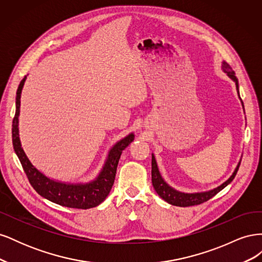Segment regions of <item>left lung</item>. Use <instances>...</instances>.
<instances>
[{"label": "left lung", "instance_id": "8db88e82", "mask_svg": "<svg viewBox=\"0 0 262 262\" xmlns=\"http://www.w3.org/2000/svg\"><path fill=\"white\" fill-rule=\"evenodd\" d=\"M222 70H223V72L226 73L227 76L231 78V80H233L235 82L237 94H238V97L242 100V98L239 96L238 80H237V77L235 76V72L232 70L231 66H229L228 63H226L225 61H223L222 62ZM242 105L244 108L243 100H242ZM241 161L238 164H237L234 172L232 173V176L229 177L225 182H223V184L220 185L219 187L214 188L212 190H209V191L186 193V192H181V191H178V190H176V189H173L164 180V178L162 177L161 172H160V169H158L155 156H154V154H152V184H153V187L155 189V191L157 192V194L160 195L162 199L165 200L166 202H168L169 204H172V205H176V207H191V205L201 204L205 201L210 200L212 196L219 193L222 189H224L228 184H231L236 176L237 170H238V168H239Z\"/></svg>", "mask_w": 262, "mask_h": 262}]
</instances>
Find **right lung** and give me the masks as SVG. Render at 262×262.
<instances>
[{"label": "right lung", "instance_id": "right-lung-1", "mask_svg": "<svg viewBox=\"0 0 262 262\" xmlns=\"http://www.w3.org/2000/svg\"><path fill=\"white\" fill-rule=\"evenodd\" d=\"M26 76L23 78L16 92V112L13 119L12 138L14 150L29 179L30 185L45 199L62 207L73 209H91L99 205L109 194L115 182L117 166L122 150L134 140V134L130 133L125 138L118 141L108 152L106 162L98 176L90 182L71 184L49 178L31 164L26 153L24 152L19 139L18 117L20 108V95L25 84Z\"/></svg>", "mask_w": 262, "mask_h": 262}]
</instances>
